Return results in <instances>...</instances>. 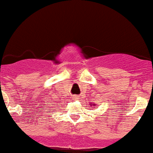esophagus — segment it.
<instances>
[{
	"label": "esophagus",
	"instance_id": "esophagus-1",
	"mask_svg": "<svg viewBox=\"0 0 153 153\" xmlns=\"http://www.w3.org/2000/svg\"><path fill=\"white\" fill-rule=\"evenodd\" d=\"M73 100H79L80 98H79V96H76V95H74V96H73Z\"/></svg>",
	"mask_w": 153,
	"mask_h": 153
}]
</instances>
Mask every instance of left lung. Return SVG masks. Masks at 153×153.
Instances as JSON below:
<instances>
[{
    "instance_id": "obj_1",
    "label": "left lung",
    "mask_w": 153,
    "mask_h": 153,
    "mask_svg": "<svg viewBox=\"0 0 153 153\" xmlns=\"http://www.w3.org/2000/svg\"><path fill=\"white\" fill-rule=\"evenodd\" d=\"M93 106H95V105H93Z\"/></svg>"
}]
</instances>
